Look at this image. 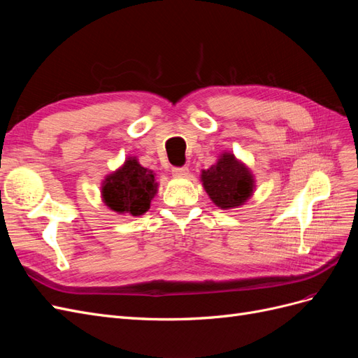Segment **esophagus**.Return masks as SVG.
Segmentation results:
<instances>
[{"label": "esophagus", "mask_w": 358, "mask_h": 358, "mask_svg": "<svg viewBox=\"0 0 358 358\" xmlns=\"http://www.w3.org/2000/svg\"><path fill=\"white\" fill-rule=\"evenodd\" d=\"M188 173H189L188 167H175V169L171 170V175L175 176V178H178V179L187 178V176H188Z\"/></svg>", "instance_id": "esophagus-1"}]
</instances>
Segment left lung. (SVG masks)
Segmentation results:
<instances>
[{
    "label": "left lung",
    "instance_id": "8db88e82",
    "mask_svg": "<svg viewBox=\"0 0 358 358\" xmlns=\"http://www.w3.org/2000/svg\"><path fill=\"white\" fill-rule=\"evenodd\" d=\"M200 179L209 199L222 210L241 208L252 197L255 178L249 167L231 152H222Z\"/></svg>",
    "mask_w": 358,
    "mask_h": 358
}]
</instances>
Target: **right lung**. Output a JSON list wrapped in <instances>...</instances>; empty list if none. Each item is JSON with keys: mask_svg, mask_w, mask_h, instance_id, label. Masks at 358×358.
<instances>
[{"mask_svg": "<svg viewBox=\"0 0 358 358\" xmlns=\"http://www.w3.org/2000/svg\"><path fill=\"white\" fill-rule=\"evenodd\" d=\"M157 192L155 173L140 166L136 157H128L124 164L107 175L101 183L103 203L119 215L140 216L146 213Z\"/></svg>", "mask_w": 358, "mask_h": 358, "instance_id": "obj_1", "label": "right lung"}]
</instances>
